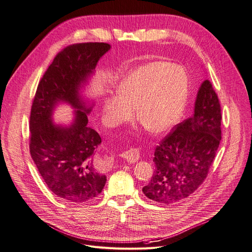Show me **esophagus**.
I'll return each mask as SVG.
<instances>
[{
	"instance_id": "1",
	"label": "esophagus",
	"mask_w": 252,
	"mask_h": 252,
	"mask_svg": "<svg viewBox=\"0 0 252 252\" xmlns=\"http://www.w3.org/2000/svg\"><path fill=\"white\" fill-rule=\"evenodd\" d=\"M120 156L122 158L126 159L128 162H135L139 159L140 153L138 149H130L128 151L123 152Z\"/></svg>"
}]
</instances>
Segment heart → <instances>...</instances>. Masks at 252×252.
<instances>
[{
  "mask_svg": "<svg viewBox=\"0 0 252 252\" xmlns=\"http://www.w3.org/2000/svg\"><path fill=\"white\" fill-rule=\"evenodd\" d=\"M188 94L185 71L165 62H152L130 72L119 85V94L103 100L102 112L110 125L132 116L152 134L171 129L183 114Z\"/></svg>",
  "mask_w": 252,
  "mask_h": 252,
  "instance_id": "obj_1",
  "label": "heart"
}]
</instances>
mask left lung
<instances>
[{"mask_svg":"<svg viewBox=\"0 0 252 252\" xmlns=\"http://www.w3.org/2000/svg\"><path fill=\"white\" fill-rule=\"evenodd\" d=\"M220 106L210 80L198 90L194 113L159 142L155 172L142 188L144 195L161 204L186 198L208 176L221 139Z\"/></svg>","mask_w":252,"mask_h":252,"instance_id":"1","label":"left lung"}]
</instances>
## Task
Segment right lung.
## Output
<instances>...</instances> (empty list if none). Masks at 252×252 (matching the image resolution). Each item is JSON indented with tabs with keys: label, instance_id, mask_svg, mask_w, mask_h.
<instances>
[{
	"label": "right lung",
	"instance_id": "obj_1",
	"mask_svg": "<svg viewBox=\"0 0 252 252\" xmlns=\"http://www.w3.org/2000/svg\"><path fill=\"white\" fill-rule=\"evenodd\" d=\"M111 46L106 42H83L59 53L38 83L32 106L29 150L34 164L55 195L73 203L96 197L106 184L101 164L94 158L101 142L98 133L87 126L93 105L80 90L87 83L99 59ZM59 102L77 110L69 126L55 125L51 116Z\"/></svg>",
	"mask_w": 252,
	"mask_h": 252
}]
</instances>
